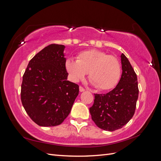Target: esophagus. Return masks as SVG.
<instances>
[{
  "label": "esophagus",
  "instance_id": "esophagus-1",
  "mask_svg": "<svg viewBox=\"0 0 161 161\" xmlns=\"http://www.w3.org/2000/svg\"><path fill=\"white\" fill-rule=\"evenodd\" d=\"M79 91H80V92H84L85 91V89L83 88V87L80 86L79 87Z\"/></svg>",
  "mask_w": 161,
  "mask_h": 161
}]
</instances>
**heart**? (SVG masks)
Wrapping results in <instances>:
<instances>
[{
    "label": "heart",
    "mask_w": 161,
    "mask_h": 161,
    "mask_svg": "<svg viewBox=\"0 0 161 161\" xmlns=\"http://www.w3.org/2000/svg\"><path fill=\"white\" fill-rule=\"evenodd\" d=\"M65 66L70 79L75 82L84 79L89 72L92 84L100 91L113 89L118 84L121 75V66L118 58L97 50L80 52L77 60L68 58Z\"/></svg>",
    "instance_id": "obj_1"
}]
</instances>
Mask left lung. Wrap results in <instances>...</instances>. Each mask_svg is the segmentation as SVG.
Segmentation results:
<instances>
[{"label":"left lung","instance_id":"1","mask_svg":"<svg viewBox=\"0 0 161 161\" xmlns=\"http://www.w3.org/2000/svg\"><path fill=\"white\" fill-rule=\"evenodd\" d=\"M120 57L122 73L118 84L107 94H95L94 104L89 108L92 121L105 131L120 129L128 122L138 97L137 76L124 53Z\"/></svg>","mask_w":161,"mask_h":161}]
</instances>
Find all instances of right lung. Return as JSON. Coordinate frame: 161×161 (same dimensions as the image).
Here are the masks:
<instances>
[{
  "label": "right lung",
  "instance_id": "obj_1",
  "mask_svg": "<svg viewBox=\"0 0 161 161\" xmlns=\"http://www.w3.org/2000/svg\"><path fill=\"white\" fill-rule=\"evenodd\" d=\"M65 46L51 44L30 61L23 76L21 98L31 119L40 126L61 124L70 113L79 86L67 80Z\"/></svg>",
  "mask_w": 161,
  "mask_h": 161
}]
</instances>
